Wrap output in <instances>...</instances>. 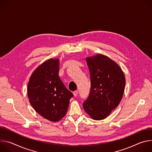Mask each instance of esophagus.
<instances>
[{
  "mask_svg": "<svg viewBox=\"0 0 152 152\" xmlns=\"http://www.w3.org/2000/svg\"><path fill=\"white\" fill-rule=\"evenodd\" d=\"M77 94H78V91H77V90H76V91H75L73 92V95H74L75 96H76Z\"/></svg>",
  "mask_w": 152,
  "mask_h": 152,
  "instance_id": "1",
  "label": "esophagus"
}]
</instances>
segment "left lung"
Segmentation results:
<instances>
[{
    "mask_svg": "<svg viewBox=\"0 0 152 152\" xmlns=\"http://www.w3.org/2000/svg\"><path fill=\"white\" fill-rule=\"evenodd\" d=\"M86 61L90 73L91 90L83 107L92 119L102 120L120 103L124 91L125 76L118 64L104 55L86 57Z\"/></svg>",
    "mask_w": 152,
    "mask_h": 152,
    "instance_id": "left-lung-1",
    "label": "left lung"
}]
</instances>
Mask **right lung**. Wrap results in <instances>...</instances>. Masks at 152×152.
Listing matches in <instances>:
<instances>
[{
  "label": "right lung",
  "mask_w": 152,
  "mask_h": 152,
  "mask_svg": "<svg viewBox=\"0 0 152 152\" xmlns=\"http://www.w3.org/2000/svg\"><path fill=\"white\" fill-rule=\"evenodd\" d=\"M59 58L45 61L33 72L28 85L29 101L35 111L50 121L66 115L73 96L60 79Z\"/></svg>",
  "instance_id": "1"
}]
</instances>
